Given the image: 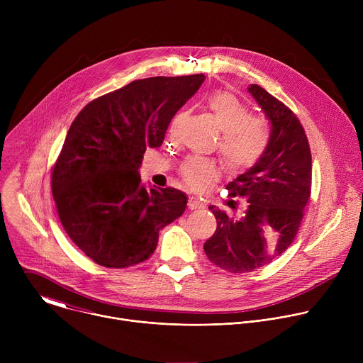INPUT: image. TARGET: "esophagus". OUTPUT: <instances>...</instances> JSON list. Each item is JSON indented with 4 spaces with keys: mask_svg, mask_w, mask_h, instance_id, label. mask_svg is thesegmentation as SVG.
Returning a JSON list of instances; mask_svg holds the SVG:
<instances>
[{
    "mask_svg": "<svg viewBox=\"0 0 363 363\" xmlns=\"http://www.w3.org/2000/svg\"><path fill=\"white\" fill-rule=\"evenodd\" d=\"M202 206H203V203L198 198L189 196V199H188V208L189 210H199V208H202Z\"/></svg>",
    "mask_w": 363,
    "mask_h": 363,
    "instance_id": "1",
    "label": "esophagus"
}]
</instances>
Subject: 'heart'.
<instances>
[{
    "instance_id": "heart-1",
    "label": "heart",
    "mask_w": 363,
    "mask_h": 363,
    "mask_svg": "<svg viewBox=\"0 0 363 363\" xmlns=\"http://www.w3.org/2000/svg\"><path fill=\"white\" fill-rule=\"evenodd\" d=\"M221 132L218 152L224 165L233 171L251 168L264 153L270 130L264 118L248 115L244 103L228 91H214L205 99ZM182 179L194 189H202L217 177L213 162L199 158L188 160L181 168Z\"/></svg>"
}]
</instances>
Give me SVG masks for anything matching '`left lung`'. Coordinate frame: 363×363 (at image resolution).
Here are the masks:
<instances>
[{
    "mask_svg": "<svg viewBox=\"0 0 363 363\" xmlns=\"http://www.w3.org/2000/svg\"><path fill=\"white\" fill-rule=\"evenodd\" d=\"M247 90L270 121V140L262 158L225 186L245 201L242 213L208 206L217 230L203 244L208 260L230 273L260 269L290 247L312 185V153L296 115L262 86Z\"/></svg>",
    "mask_w": 363,
    "mask_h": 363,
    "instance_id": "1",
    "label": "left lung"
}]
</instances>
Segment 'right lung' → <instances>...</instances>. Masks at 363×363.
Here are the masks:
<instances>
[{
	"label": "right lung",
	"mask_w": 363,
	"mask_h": 363,
	"mask_svg": "<svg viewBox=\"0 0 363 363\" xmlns=\"http://www.w3.org/2000/svg\"><path fill=\"white\" fill-rule=\"evenodd\" d=\"M203 80H135L90 101L72 123L51 191L67 235L94 263L123 269L147 260L160 231L184 214L186 195L147 189L139 168L146 147L162 145L172 118Z\"/></svg>",
	"instance_id": "obj_1"
}]
</instances>
